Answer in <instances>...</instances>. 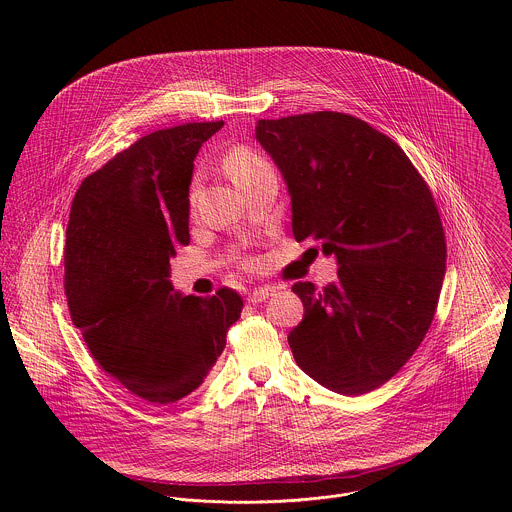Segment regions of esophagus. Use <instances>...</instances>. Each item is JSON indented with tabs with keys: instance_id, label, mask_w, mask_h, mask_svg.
<instances>
[{
	"instance_id": "1",
	"label": "esophagus",
	"mask_w": 512,
	"mask_h": 512,
	"mask_svg": "<svg viewBox=\"0 0 512 512\" xmlns=\"http://www.w3.org/2000/svg\"><path fill=\"white\" fill-rule=\"evenodd\" d=\"M274 288H270V286H264V288H254L252 292L248 293V301L250 303H260V301H264V299H268L270 295H274Z\"/></svg>"
}]
</instances>
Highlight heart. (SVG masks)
<instances>
[{
	"instance_id": "1",
	"label": "heart",
	"mask_w": 512,
	"mask_h": 512,
	"mask_svg": "<svg viewBox=\"0 0 512 512\" xmlns=\"http://www.w3.org/2000/svg\"><path fill=\"white\" fill-rule=\"evenodd\" d=\"M224 167L238 187L262 173L274 171L264 155L248 146L232 147L224 157Z\"/></svg>"
}]
</instances>
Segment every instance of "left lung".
Listing matches in <instances>:
<instances>
[{"mask_svg": "<svg viewBox=\"0 0 512 512\" xmlns=\"http://www.w3.org/2000/svg\"><path fill=\"white\" fill-rule=\"evenodd\" d=\"M256 140L280 167L297 242L335 254L337 280L297 282L303 321L288 343L321 386L366 394L424 341L445 276L434 195L402 147L341 112L258 120Z\"/></svg>", "mask_w": 512, "mask_h": 512, "instance_id": "left-lung-1", "label": "left lung"}]
</instances>
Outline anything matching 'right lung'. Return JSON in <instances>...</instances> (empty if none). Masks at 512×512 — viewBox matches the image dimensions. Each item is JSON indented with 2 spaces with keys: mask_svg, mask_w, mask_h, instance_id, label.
<instances>
[{
  "mask_svg": "<svg viewBox=\"0 0 512 512\" xmlns=\"http://www.w3.org/2000/svg\"><path fill=\"white\" fill-rule=\"evenodd\" d=\"M224 122L157 130L88 175L73 199L65 293L100 368L151 404L191 394L226 345L242 297L173 293L169 260L189 244L193 161Z\"/></svg>",
  "mask_w": 512,
  "mask_h": 512,
  "instance_id": "add662e5",
  "label": "right lung"
}]
</instances>
